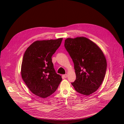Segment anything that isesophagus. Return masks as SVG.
Listing matches in <instances>:
<instances>
[{"mask_svg":"<svg viewBox=\"0 0 124 124\" xmlns=\"http://www.w3.org/2000/svg\"><path fill=\"white\" fill-rule=\"evenodd\" d=\"M63 77H64L65 78H67V77H68V75H67V74H64V75H63Z\"/></svg>","mask_w":124,"mask_h":124,"instance_id":"34e87169","label":"esophagus"}]
</instances>
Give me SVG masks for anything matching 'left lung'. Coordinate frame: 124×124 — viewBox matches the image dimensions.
<instances>
[{
    "mask_svg": "<svg viewBox=\"0 0 124 124\" xmlns=\"http://www.w3.org/2000/svg\"><path fill=\"white\" fill-rule=\"evenodd\" d=\"M65 47L74 63L76 80L71 83L75 90L89 95L99 88L107 70V61L100 48L85 37L67 38Z\"/></svg>",
    "mask_w": 124,
    "mask_h": 124,
    "instance_id": "left-lung-1",
    "label": "left lung"
}]
</instances>
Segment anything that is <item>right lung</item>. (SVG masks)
<instances>
[{"label":"right lung","mask_w":124,"mask_h":124,"mask_svg":"<svg viewBox=\"0 0 124 124\" xmlns=\"http://www.w3.org/2000/svg\"><path fill=\"white\" fill-rule=\"evenodd\" d=\"M62 38L36 41L26 50L21 66L22 78L33 94L46 98L57 89L62 78L56 73L52 56Z\"/></svg>","instance_id":"right-lung-1"}]
</instances>
